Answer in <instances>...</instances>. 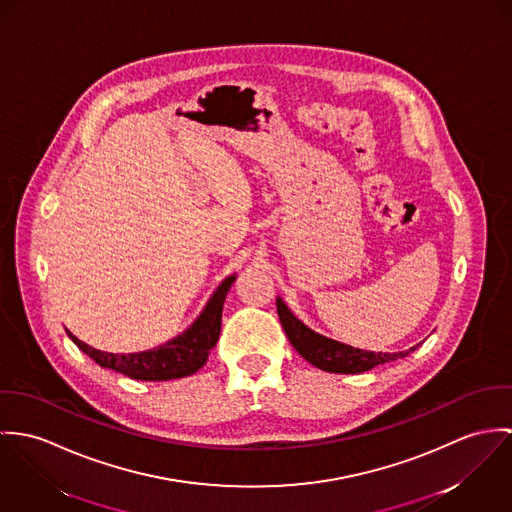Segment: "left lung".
I'll use <instances>...</instances> for the list:
<instances>
[{
	"instance_id": "8db88e82",
	"label": "left lung",
	"mask_w": 512,
	"mask_h": 512,
	"mask_svg": "<svg viewBox=\"0 0 512 512\" xmlns=\"http://www.w3.org/2000/svg\"><path fill=\"white\" fill-rule=\"evenodd\" d=\"M277 310H279V318L283 324L284 334L288 336V340L292 343V347L312 365H316L322 371H330V373H363L369 371L377 365L395 361L400 357H406L410 351H414L416 347H410L406 351H398V353H383V351H365V349H357L351 345H345L340 341L324 338L316 332H312L310 328H306L298 318L292 316V312L286 308L281 298H277Z\"/></svg>"
}]
</instances>
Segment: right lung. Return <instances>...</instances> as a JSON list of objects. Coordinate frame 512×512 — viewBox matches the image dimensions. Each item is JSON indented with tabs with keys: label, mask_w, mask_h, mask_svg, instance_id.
Here are the masks:
<instances>
[{
	"label": "right lung",
	"mask_w": 512,
	"mask_h": 512,
	"mask_svg": "<svg viewBox=\"0 0 512 512\" xmlns=\"http://www.w3.org/2000/svg\"><path fill=\"white\" fill-rule=\"evenodd\" d=\"M235 277H229L210 298L206 310L200 318L192 324L188 332L178 336L176 340L161 345L159 349L141 351V353H106L86 345L84 341L72 336L68 330L70 340L74 341L88 357H92L98 365L114 369L121 375H127L137 381H171L196 373L208 359L210 349L218 343L220 330H222V310L226 302V294L231 288Z\"/></svg>",
	"instance_id": "add662e5"
}]
</instances>
